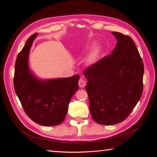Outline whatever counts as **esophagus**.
<instances>
[{
    "label": "esophagus",
    "mask_w": 157,
    "mask_h": 157,
    "mask_svg": "<svg viewBox=\"0 0 157 157\" xmlns=\"http://www.w3.org/2000/svg\"><path fill=\"white\" fill-rule=\"evenodd\" d=\"M78 86L80 88H84L85 86H86V81H85L83 78H80L78 81Z\"/></svg>",
    "instance_id": "obj_1"
}]
</instances>
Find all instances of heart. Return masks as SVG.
<instances>
[{"label": "heart", "instance_id": "heart-1", "mask_svg": "<svg viewBox=\"0 0 157 157\" xmlns=\"http://www.w3.org/2000/svg\"><path fill=\"white\" fill-rule=\"evenodd\" d=\"M94 46V44H92L91 45V46L90 47V48H93V46ZM101 52V48L99 46H97L96 48H94V50L92 51V52L91 54H90L89 57L87 59V62L89 64H93L96 61L98 60L99 54H100Z\"/></svg>", "mask_w": 157, "mask_h": 157}]
</instances>
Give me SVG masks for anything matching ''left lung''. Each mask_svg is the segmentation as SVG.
<instances>
[{"mask_svg": "<svg viewBox=\"0 0 157 157\" xmlns=\"http://www.w3.org/2000/svg\"><path fill=\"white\" fill-rule=\"evenodd\" d=\"M117 43L111 54L84 71L94 121L113 125L124 121L143 92L144 63L130 36L112 32Z\"/></svg>", "mask_w": 157, "mask_h": 157, "instance_id": "obj_1", "label": "left lung"}]
</instances>
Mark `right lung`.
<instances>
[{"label":"right lung","instance_id":"right-lung-1","mask_svg":"<svg viewBox=\"0 0 157 157\" xmlns=\"http://www.w3.org/2000/svg\"><path fill=\"white\" fill-rule=\"evenodd\" d=\"M38 33L31 35L17 56L13 86L27 116L40 125L54 126L62 122L71 99L78 90L79 75L42 79L30 69L29 56Z\"/></svg>","mask_w":157,"mask_h":157}]
</instances>
